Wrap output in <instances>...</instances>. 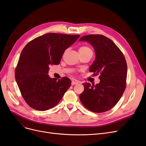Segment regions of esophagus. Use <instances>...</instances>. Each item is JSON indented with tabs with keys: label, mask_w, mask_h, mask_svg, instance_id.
Segmentation results:
<instances>
[{
	"label": "esophagus",
	"mask_w": 146,
	"mask_h": 146,
	"mask_svg": "<svg viewBox=\"0 0 146 146\" xmlns=\"http://www.w3.org/2000/svg\"><path fill=\"white\" fill-rule=\"evenodd\" d=\"M80 82H79L78 81H77V80H72V83H71V85H76V84H78Z\"/></svg>",
	"instance_id": "1"
}]
</instances>
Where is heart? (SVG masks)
Listing matches in <instances>:
<instances>
[{
	"instance_id": "heart-1",
	"label": "heart",
	"mask_w": 146,
	"mask_h": 146,
	"mask_svg": "<svg viewBox=\"0 0 146 146\" xmlns=\"http://www.w3.org/2000/svg\"><path fill=\"white\" fill-rule=\"evenodd\" d=\"M89 50H91V49L89 47H88L86 46H83L79 48V52L80 53L85 52L86 51H89Z\"/></svg>"
}]
</instances>
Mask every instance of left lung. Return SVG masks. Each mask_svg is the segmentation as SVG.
Instances as JSON below:
<instances>
[{"label":"left lung","instance_id":"1","mask_svg":"<svg viewBox=\"0 0 146 146\" xmlns=\"http://www.w3.org/2000/svg\"><path fill=\"white\" fill-rule=\"evenodd\" d=\"M87 41L93 46L96 59L90 68L94 76L100 74L99 83H83L80 94L83 105L94 113L107 111L116 105L126 88L127 65L124 56L111 39L102 35H90L79 41Z\"/></svg>","mask_w":146,"mask_h":146}]
</instances>
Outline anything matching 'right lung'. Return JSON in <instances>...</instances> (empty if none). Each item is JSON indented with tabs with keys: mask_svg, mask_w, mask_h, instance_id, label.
<instances>
[{
	"mask_svg": "<svg viewBox=\"0 0 146 146\" xmlns=\"http://www.w3.org/2000/svg\"><path fill=\"white\" fill-rule=\"evenodd\" d=\"M80 35L49 33L27 44L20 55L15 78L25 102L45 111L54 107L71 85L67 77L57 80L48 76L50 65H58L66 48Z\"/></svg>",
	"mask_w": 146,
	"mask_h": 146,
	"instance_id": "1",
	"label": "right lung"
}]
</instances>
